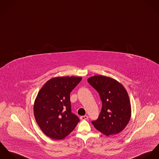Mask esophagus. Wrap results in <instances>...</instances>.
Wrapping results in <instances>:
<instances>
[{"mask_svg": "<svg viewBox=\"0 0 159 159\" xmlns=\"http://www.w3.org/2000/svg\"><path fill=\"white\" fill-rule=\"evenodd\" d=\"M88 118V116L87 115H85V116H82L80 117V119L81 120H87Z\"/></svg>", "mask_w": 159, "mask_h": 159, "instance_id": "1", "label": "esophagus"}]
</instances>
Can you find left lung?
I'll return each mask as SVG.
<instances>
[{
	"label": "left lung",
	"mask_w": 159,
	"mask_h": 159,
	"mask_svg": "<svg viewBox=\"0 0 159 159\" xmlns=\"http://www.w3.org/2000/svg\"><path fill=\"white\" fill-rule=\"evenodd\" d=\"M100 96L102 107L98 120L91 123L102 134L109 136L121 132L129 123L131 106L127 91L117 80L101 75L88 79Z\"/></svg>",
	"instance_id": "obj_1"
}]
</instances>
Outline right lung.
Listing matches in <instances>:
<instances>
[{"mask_svg":"<svg viewBox=\"0 0 159 159\" xmlns=\"http://www.w3.org/2000/svg\"><path fill=\"white\" fill-rule=\"evenodd\" d=\"M81 77H57L48 80L38 93L34 112L43 133L54 140L67 137L80 121L71 112L70 93Z\"/></svg>","mask_w":159,"mask_h":159,"instance_id":"add662e5","label":"right lung"}]
</instances>
